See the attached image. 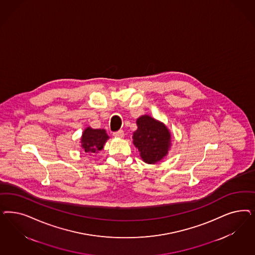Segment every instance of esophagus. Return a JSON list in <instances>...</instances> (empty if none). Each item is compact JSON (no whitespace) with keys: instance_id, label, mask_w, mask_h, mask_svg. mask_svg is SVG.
Returning a JSON list of instances; mask_svg holds the SVG:
<instances>
[{"instance_id":"esophagus-1","label":"esophagus","mask_w":255,"mask_h":255,"mask_svg":"<svg viewBox=\"0 0 255 255\" xmlns=\"http://www.w3.org/2000/svg\"><path fill=\"white\" fill-rule=\"evenodd\" d=\"M114 136L115 137H119V138H122L124 136V130L120 129L118 131L114 132Z\"/></svg>"}]
</instances>
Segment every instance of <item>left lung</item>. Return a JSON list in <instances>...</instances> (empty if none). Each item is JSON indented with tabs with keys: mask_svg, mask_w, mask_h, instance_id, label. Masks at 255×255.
<instances>
[{
	"mask_svg": "<svg viewBox=\"0 0 255 255\" xmlns=\"http://www.w3.org/2000/svg\"><path fill=\"white\" fill-rule=\"evenodd\" d=\"M138 129L133 133V143L139 149L144 162L152 164L162 159L171 145V135L164 125L143 115L137 120Z\"/></svg>",
	"mask_w": 255,
	"mask_h": 255,
	"instance_id": "obj_1",
	"label": "left lung"
}]
</instances>
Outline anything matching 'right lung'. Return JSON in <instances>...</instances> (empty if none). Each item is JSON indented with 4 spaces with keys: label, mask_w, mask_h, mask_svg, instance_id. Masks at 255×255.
<instances>
[{
    "label": "right lung",
    "mask_w": 255,
    "mask_h": 255,
    "mask_svg": "<svg viewBox=\"0 0 255 255\" xmlns=\"http://www.w3.org/2000/svg\"><path fill=\"white\" fill-rule=\"evenodd\" d=\"M109 136L104 129H93L87 128L82 134V146L85 153H98L103 148Z\"/></svg>",
    "instance_id": "1"
}]
</instances>
